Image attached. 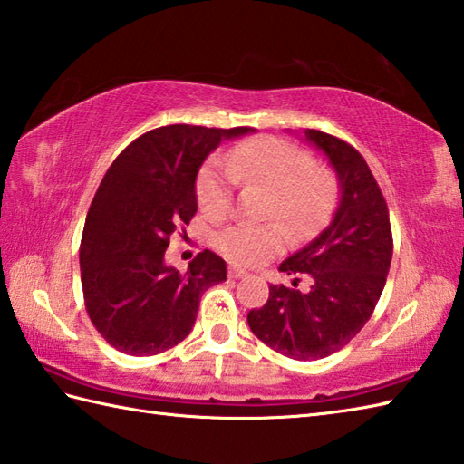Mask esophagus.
Masks as SVG:
<instances>
[{
  "label": "esophagus",
  "instance_id": "esophagus-1",
  "mask_svg": "<svg viewBox=\"0 0 464 464\" xmlns=\"http://www.w3.org/2000/svg\"><path fill=\"white\" fill-rule=\"evenodd\" d=\"M227 275H229V279H243L245 275H247V271L241 269V267H235V265H231L229 271H227Z\"/></svg>",
  "mask_w": 464,
  "mask_h": 464
}]
</instances>
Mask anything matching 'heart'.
<instances>
[{
    "instance_id": "heart-1",
    "label": "heart",
    "mask_w": 464,
    "mask_h": 464,
    "mask_svg": "<svg viewBox=\"0 0 464 464\" xmlns=\"http://www.w3.org/2000/svg\"><path fill=\"white\" fill-rule=\"evenodd\" d=\"M237 181H259L273 189L271 217H281L295 235L319 233L337 207V179L314 167L313 157L279 137H257L211 160L197 175L195 195L209 217H225L233 207ZM289 229L279 221L235 223L217 235L215 245L235 265H261L287 249Z\"/></svg>"
}]
</instances>
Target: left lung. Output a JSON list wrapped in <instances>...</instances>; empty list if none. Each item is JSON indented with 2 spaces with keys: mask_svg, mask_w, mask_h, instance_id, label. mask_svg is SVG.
<instances>
[{
  "mask_svg": "<svg viewBox=\"0 0 464 464\" xmlns=\"http://www.w3.org/2000/svg\"><path fill=\"white\" fill-rule=\"evenodd\" d=\"M304 140L329 157L339 177L341 201L331 225L279 271L304 275L311 289L271 285L269 299L251 309L247 323L257 339L285 357H329L364 327L377 307L392 259L389 207L367 161L347 141L317 130Z\"/></svg>",
  "mask_w": 464,
  "mask_h": 464,
  "instance_id": "8db88e82",
  "label": "left lung"
}]
</instances>
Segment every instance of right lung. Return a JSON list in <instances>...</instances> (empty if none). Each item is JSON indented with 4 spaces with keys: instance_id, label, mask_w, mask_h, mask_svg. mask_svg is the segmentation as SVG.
<instances>
[{
    "instance_id": "right-lung-1",
    "label": "right lung",
    "mask_w": 464,
    "mask_h": 464,
    "mask_svg": "<svg viewBox=\"0 0 464 464\" xmlns=\"http://www.w3.org/2000/svg\"><path fill=\"white\" fill-rule=\"evenodd\" d=\"M251 127L165 125L115 157L97 189L82 235L85 309L102 337L125 354L150 357L191 333L201 295L227 279V265L205 249L187 273L165 265L177 227L197 213L199 167L223 140Z\"/></svg>"
}]
</instances>
